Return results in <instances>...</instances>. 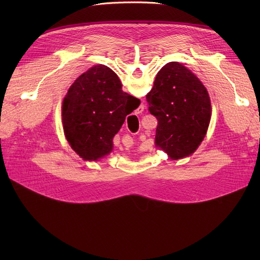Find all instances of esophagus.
Returning a JSON list of instances; mask_svg holds the SVG:
<instances>
[{
    "instance_id": "34e87169",
    "label": "esophagus",
    "mask_w": 260,
    "mask_h": 260,
    "mask_svg": "<svg viewBox=\"0 0 260 260\" xmlns=\"http://www.w3.org/2000/svg\"><path fill=\"white\" fill-rule=\"evenodd\" d=\"M144 111V105L143 104H141L137 109H136L135 111V114L136 115H140V114H142V112Z\"/></svg>"
}]
</instances>
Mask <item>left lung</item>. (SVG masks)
<instances>
[{
	"instance_id": "1",
	"label": "left lung",
	"mask_w": 260,
	"mask_h": 260,
	"mask_svg": "<svg viewBox=\"0 0 260 260\" xmlns=\"http://www.w3.org/2000/svg\"><path fill=\"white\" fill-rule=\"evenodd\" d=\"M148 111L158 120L155 144L173 159L192 155L210 124V95L185 66L170 62L158 72L147 94Z\"/></svg>"
}]
</instances>
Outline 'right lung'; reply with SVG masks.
I'll return each mask as SVG.
<instances>
[{
	"instance_id": "1",
	"label": "right lung",
	"mask_w": 260,
	"mask_h": 260,
	"mask_svg": "<svg viewBox=\"0 0 260 260\" xmlns=\"http://www.w3.org/2000/svg\"><path fill=\"white\" fill-rule=\"evenodd\" d=\"M128 95L118 76L102 64L74 82L63 100L62 123L68 143L81 158L95 161L113 151L114 136L133 112ZM135 100L139 106L140 100Z\"/></svg>"
}]
</instances>
